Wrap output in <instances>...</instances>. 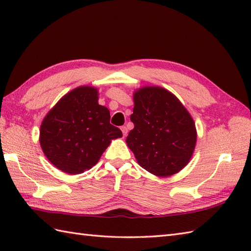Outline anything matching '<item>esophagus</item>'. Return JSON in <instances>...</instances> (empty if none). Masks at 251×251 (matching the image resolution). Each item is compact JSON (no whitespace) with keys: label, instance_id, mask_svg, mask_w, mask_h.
Wrapping results in <instances>:
<instances>
[{"label":"esophagus","instance_id":"34e87169","mask_svg":"<svg viewBox=\"0 0 251 251\" xmlns=\"http://www.w3.org/2000/svg\"><path fill=\"white\" fill-rule=\"evenodd\" d=\"M121 130L123 132V136L126 137L127 136V132H128V130H127V127L126 126H122L121 127Z\"/></svg>","mask_w":251,"mask_h":251}]
</instances>
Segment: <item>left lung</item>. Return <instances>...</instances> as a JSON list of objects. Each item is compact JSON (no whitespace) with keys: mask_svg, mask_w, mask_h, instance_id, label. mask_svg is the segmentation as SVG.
Wrapping results in <instances>:
<instances>
[{"mask_svg":"<svg viewBox=\"0 0 251 251\" xmlns=\"http://www.w3.org/2000/svg\"><path fill=\"white\" fill-rule=\"evenodd\" d=\"M126 143L138 164L157 177H169L189 164L196 146L195 123L181 101L159 86L135 90Z\"/></svg>","mask_w":251,"mask_h":251,"instance_id":"obj_1","label":"left lung"}]
</instances>
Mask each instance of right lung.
Listing matches in <instances>:
<instances>
[{"mask_svg":"<svg viewBox=\"0 0 251 251\" xmlns=\"http://www.w3.org/2000/svg\"><path fill=\"white\" fill-rule=\"evenodd\" d=\"M98 89L78 86L66 94L44 117L40 145L61 172L78 175L98 163L111 141L123 137L110 124V111L98 103Z\"/></svg>","mask_w":251,"mask_h":251,"instance_id":"1","label":"right lung"}]
</instances>
